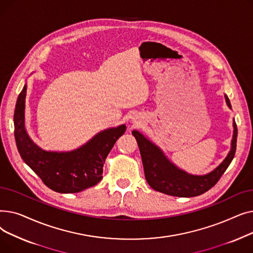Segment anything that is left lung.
<instances>
[{
    "label": "left lung",
    "instance_id": "1",
    "mask_svg": "<svg viewBox=\"0 0 253 253\" xmlns=\"http://www.w3.org/2000/svg\"><path fill=\"white\" fill-rule=\"evenodd\" d=\"M224 99L229 109L232 110V105L227 94H224ZM233 128L231 150L227 157L216 168L203 175L191 174L180 169L169 160L157 144L141 134L139 131H132V134L138 144L144 169V176L150 187L155 191L166 195L185 198L199 196L210 190L218 181L234 159L238 135L237 125L234 119Z\"/></svg>",
    "mask_w": 253,
    "mask_h": 253
}]
</instances>
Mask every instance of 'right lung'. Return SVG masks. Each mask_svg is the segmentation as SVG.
<instances>
[{"label":"right lung","mask_w":253,"mask_h":253,"mask_svg":"<svg viewBox=\"0 0 253 253\" xmlns=\"http://www.w3.org/2000/svg\"><path fill=\"white\" fill-rule=\"evenodd\" d=\"M26 90L28 84L18 95L14 111V135L24 163L49 189L57 193H79L97 184L102 178L105 158L117 139L124 134L125 124L98 132L73 151H45L33 141L25 128Z\"/></svg>","instance_id":"1"}]
</instances>
